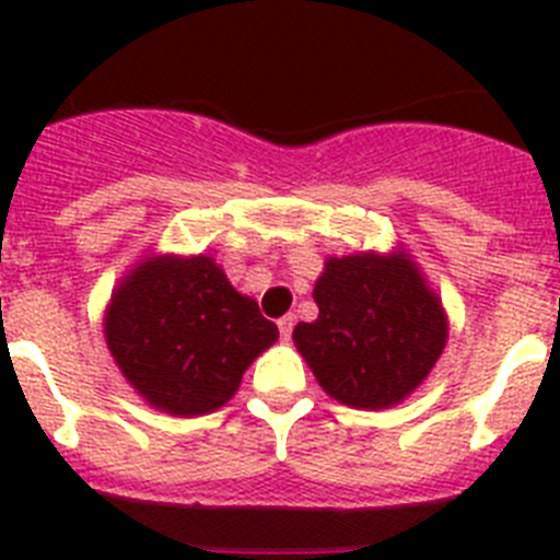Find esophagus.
I'll return each mask as SVG.
<instances>
[{
	"label": "esophagus",
	"mask_w": 560,
	"mask_h": 560,
	"mask_svg": "<svg viewBox=\"0 0 560 560\" xmlns=\"http://www.w3.org/2000/svg\"><path fill=\"white\" fill-rule=\"evenodd\" d=\"M277 328H280V336H283V339H289L291 330H294V314L280 316V319H277Z\"/></svg>",
	"instance_id": "1"
}]
</instances>
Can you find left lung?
<instances>
[{"label": "left lung", "instance_id": "1", "mask_svg": "<svg viewBox=\"0 0 560 560\" xmlns=\"http://www.w3.org/2000/svg\"><path fill=\"white\" fill-rule=\"evenodd\" d=\"M319 316L294 345L319 387L353 409H389L429 378L448 341L438 291L404 249L328 257L314 285Z\"/></svg>", "mask_w": 560, "mask_h": 560}]
</instances>
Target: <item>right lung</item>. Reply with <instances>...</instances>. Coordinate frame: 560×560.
Listing matches in <instances>:
<instances>
[{
    "mask_svg": "<svg viewBox=\"0 0 560 560\" xmlns=\"http://www.w3.org/2000/svg\"><path fill=\"white\" fill-rule=\"evenodd\" d=\"M103 336L133 393L192 418L224 407L280 330L212 257L151 252L112 291Z\"/></svg>",
    "mask_w": 560,
    "mask_h": 560,
    "instance_id": "right-lung-1",
    "label": "right lung"
}]
</instances>
